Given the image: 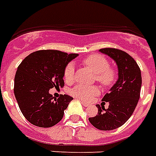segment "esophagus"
<instances>
[{
  "label": "esophagus",
  "instance_id": "esophagus-1",
  "mask_svg": "<svg viewBox=\"0 0 156 156\" xmlns=\"http://www.w3.org/2000/svg\"><path fill=\"white\" fill-rule=\"evenodd\" d=\"M81 103H82V105H83V106H84V107H88V104H87V103H86V102H84V101H81Z\"/></svg>",
  "mask_w": 156,
  "mask_h": 156
}]
</instances>
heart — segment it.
<instances>
[{
	"label": "heart",
	"mask_w": 156,
	"mask_h": 156,
	"mask_svg": "<svg viewBox=\"0 0 156 156\" xmlns=\"http://www.w3.org/2000/svg\"><path fill=\"white\" fill-rule=\"evenodd\" d=\"M83 64L94 73L95 80L104 87L110 86L116 78V72L109 67V62L104 56L99 54H92L83 59ZM74 66L68 63L63 70V78L66 83H70L74 81ZM73 96L76 98L88 100L94 95L98 94V89L96 86H83L78 84L70 91Z\"/></svg>",
	"instance_id": "heart-1"
}]
</instances>
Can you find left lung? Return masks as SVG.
<instances>
[{"label":"left lung","instance_id":"obj_1","mask_svg":"<svg viewBox=\"0 0 156 156\" xmlns=\"http://www.w3.org/2000/svg\"><path fill=\"white\" fill-rule=\"evenodd\" d=\"M99 51L115 60L119 78L102 99L108 102V108L105 109L97 105L98 115L88 118V120L100 130H113L122 126L134 113L140 96L141 72L135 60L125 51L111 48Z\"/></svg>","mask_w":156,"mask_h":156}]
</instances>
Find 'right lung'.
<instances>
[{
	"label": "right lung",
	"mask_w": 156,
	"mask_h": 156,
	"mask_svg": "<svg viewBox=\"0 0 156 156\" xmlns=\"http://www.w3.org/2000/svg\"><path fill=\"white\" fill-rule=\"evenodd\" d=\"M77 56L58 50H40L20 63L14 79V94L22 115L31 124L49 128L61 121L73 98L64 94L53 99L49 90L64 86L63 70Z\"/></svg>",
	"instance_id": "right-lung-1"
}]
</instances>
